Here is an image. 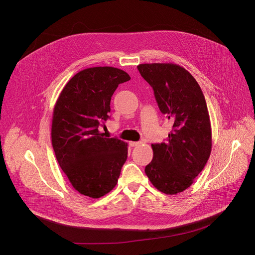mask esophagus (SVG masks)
Returning <instances> with one entry per match:
<instances>
[{
    "mask_svg": "<svg viewBox=\"0 0 255 255\" xmlns=\"http://www.w3.org/2000/svg\"><path fill=\"white\" fill-rule=\"evenodd\" d=\"M138 144H140L139 141H130V142H129V145L132 146V147H133V146H137Z\"/></svg>",
    "mask_w": 255,
    "mask_h": 255,
    "instance_id": "obj_1",
    "label": "esophagus"
}]
</instances>
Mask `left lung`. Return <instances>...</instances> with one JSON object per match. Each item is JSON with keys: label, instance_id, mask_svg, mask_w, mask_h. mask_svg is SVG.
Instances as JSON below:
<instances>
[{"label": "left lung", "instance_id": "obj_1", "mask_svg": "<svg viewBox=\"0 0 255 255\" xmlns=\"http://www.w3.org/2000/svg\"><path fill=\"white\" fill-rule=\"evenodd\" d=\"M137 69L154 90L162 114L172 124L166 142L151 144L145 174L167 195L183 192L205 167L212 145L206 100L195 78L174 63H143Z\"/></svg>", "mask_w": 255, "mask_h": 255}]
</instances>
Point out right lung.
Masks as SVG:
<instances>
[{"instance_id":"add662e5","label":"right lung","mask_w":255,"mask_h":255,"mask_svg":"<svg viewBox=\"0 0 255 255\" xmlns=\"http://www.w3.org/2000/svg\"><path fill=\"white\" fill-rule=\"evenodd\" d=\"M130 80L117 67H89L62 89L53 111L51 138L57 162L80 194L97 199L110 193L127 160V143L105 137L98 127L110 118L119 84Z\"/></svg>"}]
</instances>
